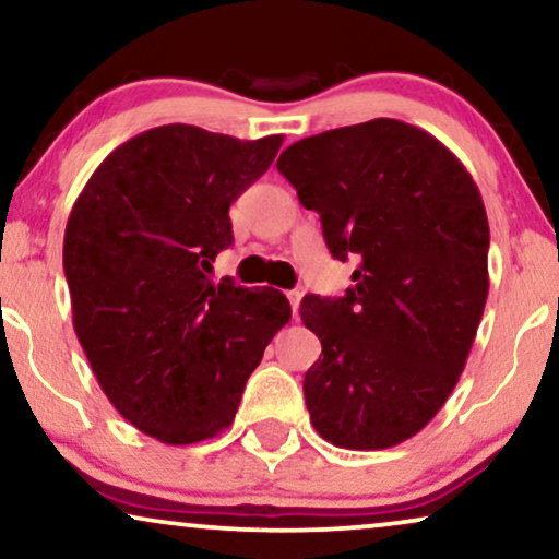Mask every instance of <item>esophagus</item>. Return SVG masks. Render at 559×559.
Segmentation results:
<instances>
[{
  "label": "esophagus",
  "instance_id": "obj_1",
  "mask_svg": "<svg viewBox=\"0 0 559 559\" xmlns=\"http://www.w3.org/2000/svg\"><path fill=\"white\" fill-rule=\"evenodd\" d=\"M287 300H289V305H293V316L297 318V310H300L302 293H300V289H289V293H287Z\"/></svg>",
  "mask_w": 559,
  "mask_h": 559
}]
</instances>
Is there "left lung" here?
Here are the masks:
<instances>
[{
    "label": "left lung",
    "instance_id": "1",
    "mask_svg": "<svg viewBox=\"0 0 559 559\" xmlns=\"http://www.w3.org/2000/svg\"><path fill=\"white\" fill-rule=\"evenodd\" d=\"M277 170L354 257L338 300L308 295L323 354L302 392L320 438L384 450L417 435L461 379L488 297V218L461 159L425 129L371 119L289 144Z\"/></svg>",
    "mask_w": 559,
    "mask_h": 559
}]
</instances>
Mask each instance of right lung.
<instances>
[{
    "label": "right lung",
    "mask_w": 559,
    "mask_h": 559,
    "mask_svg": "<svg viewBox=\"0 0 559 559\" xmlns=\"http://www.w3.org/2000/svg\"><path fill=\"white\" fill-rule=\"evenodd\" d=\"M280 147L282 134L147 129L96 167L68 216L75 335L119 415L165 445L234 423L247 379L293 316L280 289L211 280L234 241L228 205Z\"/></svg>",
    "instance_id": "add662e5"
}]
</instances>
